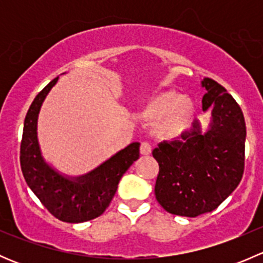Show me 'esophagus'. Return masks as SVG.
I'll use <instances>...</instances> for the list:
<instances>
[{"mask_svg":"<svg viewBox=\"0 0 263 263\" xmlns=\"http://www.w3.org/2000/svg\"><path fill=\"white\" fill-rule=\"evenodd\" d=\"M140 153H141V155H150L151 145L148 142H142L141 147H140Z\"/></svg>","mask_w":263,"mask_h":263,"instance_id":"obj_1","label":"esophagus"}]
</instances>
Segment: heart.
<instances>
[{
    "label": "heart",
    "instance_id": "1",
    "mask_svg": "<svg viewBox=\"0 0 263 263\" xmlns=\"http://www.w3.org/2000/svg\"><path fill=\"white\" fill-rule=\"evenodd\" d=\"M195 115V102L173 90L155 92L142 107V116L148 122H154V135L165 141L179 139L191 127Z\"/></svg>",
    "mask_w": 263,
    "mask_h": 263
}]
</instances>
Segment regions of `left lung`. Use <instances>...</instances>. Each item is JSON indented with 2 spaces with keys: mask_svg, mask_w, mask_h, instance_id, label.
<instances>
[{
  "mask_svg": "<svg viewBox=\"0 0 263 263\" xmlns=\"http://www.w3.org/2000/svg\"><path fill=\"white\" fill-rule=\"evenodd\" d=\"M201 86L203 112L213 108L208 129L196 119L182 140L161 142L153 156L159 163L158 202L168 213L196 217L215 210L238 187L245 172L246 122L232 95L213 79Z\"/></svg>",
  "mask_w": 263,
  "mask_h": 263,
  "instance_id": "1",
  "label": "left lung"
}]
</instances>
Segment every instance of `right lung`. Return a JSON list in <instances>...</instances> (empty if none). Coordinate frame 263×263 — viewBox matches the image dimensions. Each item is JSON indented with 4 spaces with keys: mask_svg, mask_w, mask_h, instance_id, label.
<instances>
[{
    "mask_svg": "<svg viewBox=\"0 0 263 263\" xmlns=\"http://www.w3.org/2000/svg\"><path fill=\"white\" fill-rule=\"evenodd\" d=\"M58 78L35 97L24 121L20 164L29 188L53 216L66 222H84L100 216L109 206L118 183L140 156V142L110 156L89 173L71 177L60 173L42 155L38 141V116Z\"/></svg>",
    "mask_w": 263,
    "mask_h": 263,
    "instance_id": "1",
    "label": "right lung"
}]
</instances>
